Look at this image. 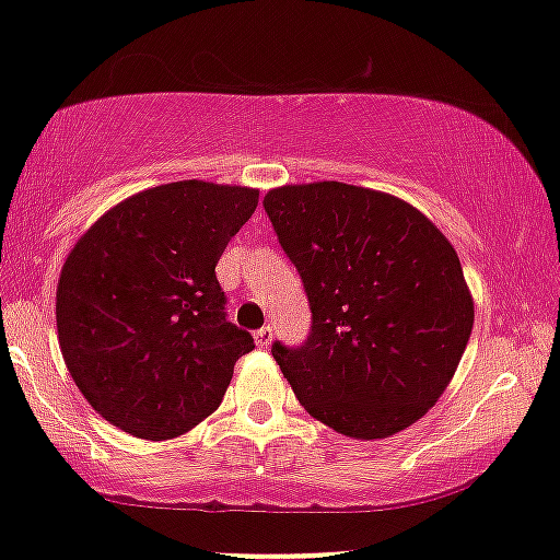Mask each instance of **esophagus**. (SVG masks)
I'll list each match as a JSON object with an SVG mask.
<instances>
[{"label": "esophagus", "mask_w": 560, "mask_h": 560, "mask_svg": "<svg viewBox=\"0 0 560 560\" xmlns=\"http://www.w3.org/2000/svg\"><path fill=\"white\" fill-rule=\"evenodd\" d=\"M254 340H257L259 348H267L269 342H272V327H261L254 332Z\"/></svg>", "instance_id": "34e87169"}]
</instances>
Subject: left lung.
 I'll list each match as a JSON object with an SVG mask.
<instances>
[{
	"label": "left lung",
	"instance_id": "8db88e82",
	"mask_svg": "<svg viewBox=\"0 0 560 560\" xmlns=\"http://www.w3.org/2000/svg\"><path fill=\"white\" fill-rule=\"evenodd\" d=\"M303 280L312 329L272 345L308 416L350 439H386L423 418L457 371L472 295L454 246L423 212L340 182L265 197Z\"/></svg>",
	"mask_w": 560,
	"mask_h": 560
}]
</instances>
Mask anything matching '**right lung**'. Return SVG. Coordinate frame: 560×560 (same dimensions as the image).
<instances>
[{
    "label": "right lung",
    "mask_w": 560,
    "mask_h": 560,
    "mask_svg": "<svg viewBox=\"0 0 560 560\" xmlns=\"http://www.w3.org/2000/svg\"><path fill=\"white\" fill-rule=\"evenodd\" d=\"M257 189L174 182L124 199L74 244L57 288L78 389L137 439L182 436L218 405L254 337L228 322L215 265Z\"/></svg>",
    "instance_id": "add662e5"
}]
</instances>
